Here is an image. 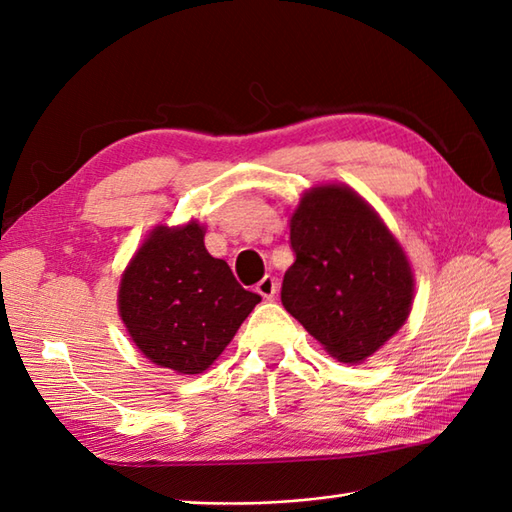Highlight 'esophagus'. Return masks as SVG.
<instances>
[{
	"mask_svg": "<svg viewBox=\"0 0 512 512\" xmlns=\"http://www.w3.org/2000/svg\"><path fill=\"white\" fill-rule=\"evenodd\" d=\"M261 296H264V299H275V294H277V290H279V283L275 281V279H272V277H264V279H261L259 283H257V288H255Z\"/></svg>",
	"mask_w": 512,
	"mask_h": 512,
	"instance_id": "esophagus-1",
	"label": "esophagus"
}]
</instances>
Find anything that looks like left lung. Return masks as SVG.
I'll list each match as a JSON object with an SVG mask.
<instances>
[{
  "label": "left lung",
  "instance_id": "8db88e82",
  "mask_svg": "<svg viewBox=\"0 0 512 512\" xmlns=\"http://www.w3.org/2000/svg\"><path fill=\"white\" fill-rule=\"evenodd\" d=\"M281 303L329 355L358 364L406 323L414 277L382 218L347 185L305 192L290 220Z\"/></svg>",
  "mask_w": 512,
  "mask_h": 512
}]
</instances>
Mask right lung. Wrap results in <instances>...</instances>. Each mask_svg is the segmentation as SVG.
Listing matches in <instances>:
<instances>
[{
    "instance_id": "obj_1",
    "label": "right lung",
    "mask_w": 512,
    "mask_h": 512,
    "mask_svg": "<svg viewBox=\"0 0 512 512\" xmlns=\"http://www.w3.org/2000/svg\"><path fill=\"white\" fill-rule=\"evenodd\" d=\"M261 301L205 248V227H157L122 275L117 307L150 362L198 375L218 360Z\"/></svg>"
}]
</instances>
